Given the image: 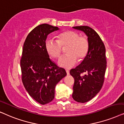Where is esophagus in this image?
<instances>
[{"mask_svg": "<svg viewBox=\"0 0 124 124\" xmlns=\"http://www.w3.org/2000/svg\"><path fill=\"white\" fill-rule=\"evenodd\" d=\"M66 73H67V75H70V71H69V70H66Z\"/></svg>", "mask_w": 124, "mask_h": 124, "instance_id": "34e87169", "label": "esophagus"}]
</instances>
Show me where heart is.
<instances>
[{"label":"heart","mask_w":124,"mask_h":124,"mask_svg":"<svg viewBox=\"0 0 124 124\" xmlns=\"http://www.w3.org/2000/svg\"><path fill=\"white\" fill-rule=\"evenodd\" d=\"M67 46V54L59 59L58 65L64 68L70 69L77 64L78 59L82 60L86 57L90 45L87 37L72 31L61 33L58 36V40L49 39L45 43L47 52L54 58H58L62 53L63 46Z\"/></svg>","instance_id":"obj_1"}]
</instances>
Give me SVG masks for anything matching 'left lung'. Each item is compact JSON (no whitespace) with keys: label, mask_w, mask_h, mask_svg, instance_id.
Masks as SVG:
<instances>
[{"label":"left lung","mask_w":124,"mask_h":124,"mask_svg":"<svg viewBox=\"0 0 124 124\" xmlns=\"http://www.w3.org/2000/svg\"><path fill=\"white\" fill-rule=\"evenodd\" d=\"M88 37L89 50L82 62L70 70L74 79L72 98L79 103L91 100L101 90L104 81L107 67L105 47L99 34L88 26H74ZM83 73L85 74L83 75Z\"/></svg>","instance_id":"8db88e82"}]
</instances>
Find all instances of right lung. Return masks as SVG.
<instances>
[{"instance_id":"right-lung-1","label":"right lung","mask_w":124,"mask_h":124,"mask_svg":"<svg viewBox=\"0 0 124 124\" xmlns=\"http://www.w3.org/2000/svg\"><path fill=\"white\" fill-rule=\"evenodd\" d=\"M58 29L49 24L39 25L28 34L23 45L20 59L23 83L29 95L42 105L54 99L56 85L67 74L51 61L45 48L47 35Z\"/></svg>"}]
</instances>
